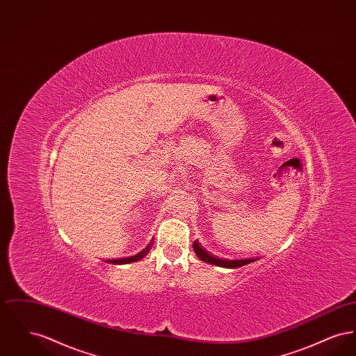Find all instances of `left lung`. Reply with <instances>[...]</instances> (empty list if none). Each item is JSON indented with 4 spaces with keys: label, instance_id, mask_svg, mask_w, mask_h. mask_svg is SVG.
Returning a JSON list of instances; mask_svg holds the SVG:
<instances>
[{
    "label": "left lung",
    "instance_id": "1",
    "mask_svg": "<svg viewBox=\"0 0 356 356\" xmlns=\"http://www.w3.org/2000/svg\"><path fill=\"white\" fill-rule=\"evenodd\" d=\"M193 250H195V252H196L197 257L200 260H203L205 263H209V264H213V266L225 267V268H237V267H241L244 264H248V263L254 261V259H247V260L245 259L244 260H221V259H218V257L205 252L203 247L200 245V243H197V241L193 243Z\"/></svg>",
    "mask_w": 356,
    "mask_h": 356
}]
</instances>
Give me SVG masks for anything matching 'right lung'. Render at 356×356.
Instances as JSON below:
<instances>
[{"label":"right lung","mask_w":356,"mask_h":356,"mask_svg":"<svg viewBox=\"0 0 356 356\" xmlns=\"http://www.w3.org/2000/svg\"><path fill=\"white\" fill-rule=\"evenodd\" d=\"M151 245H152V244L149 243V244L145 247V250H143L140 254H137V256H136V260H138V259H143L145 254H148V252H149V250H151Z\"/></svg>","instance_id":"right-lung-1"}]
</instances>
